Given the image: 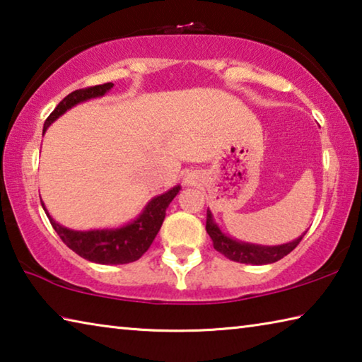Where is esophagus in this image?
<instances>
[{
	"label": "esophagus",
	"instance_id": "1",
	"mask_svg": "<svg viewBox=\"0 0 362 362\" xmlns=\"http://www.w3.org/2000/svg\"><path fill=\"white\" fill-rule=\"evenodd\" d=\"M185 183H187V185H193V183H194V175L193 174H187Z\"/></svg>",
	"mask_w": 362,
	"mask_h": 362
}]
</instances>
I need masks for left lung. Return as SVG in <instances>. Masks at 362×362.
I'll use <instances>...</instances> for the list:
<instances>
[{
    "instance_id": "left-lung-1",
    "label": "left lung",
    "mask_w": 362,
    "mask_h": 362,
    "mask_svg": "<svg viewBox=\"0 0 362 362\" xmlns=\"http://www.w3.org/2000/svg\"><path fill=\"white\" fill-rule=\"evenodd\" d=\"M206 231L209 233V236L212 238L214 249L218 250L220 254H223L226 259H230L233 262L247 263V265H267V263H274L281 260L283 257H286L297 247V244L302 241V238L306 233L305 231L303 235H300L293 241L278 244V246H263V244L246 243L236 240V238L226 235L225 231H222V228H220L209 209H207Z\"/></svg>"
}]
</instances>
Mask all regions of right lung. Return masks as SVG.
I'll use <instances>...</instances> for the list:
<instances>
[{"mask_svg": "<svg viewBox=\"0 0 362 362\" xmlns=\"http://www.w3.org/2000/svg\"><path fill=\"white\" fill-rule=\"evenodd\" d=\"M112 88L113 84L107 83L94 86V88L73 90V93L66 95L62 102H59V105L54 108V112L51 115H49V118L45 122V127H42V132H46L47 127L51 126L54 121L59 119L60 116L65 115L73 107H76L78 103L88 102L90 99H99V97L108 94ZM180 188V185H175L168 189L166 193L151 198L136 218L127 222L126 225L116 226V228H66V226L60 225L51 217V214L47 212L42 201L41 206L42 209H45L52 228L57 231L60 240H62L73 252H76L79 257H83V259L89 262L100 263V265H124V263L139 260L140 257L148 250L164 222L166 209L169 207L170 201L179 194Z\"/></svg>", "mask_w": 362, "mask_h": 362, "instance_id": "obj_1", "label": "right lung"}]
</instances>
